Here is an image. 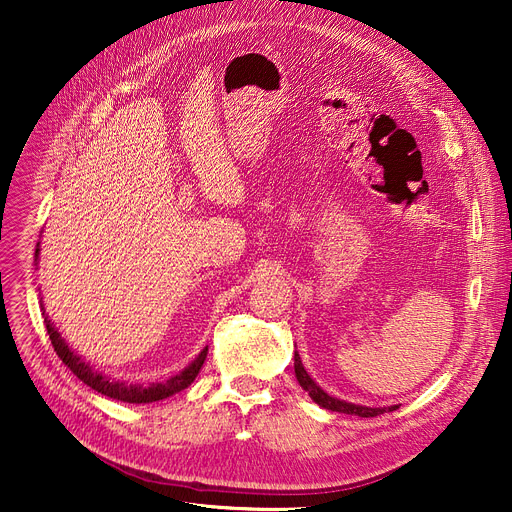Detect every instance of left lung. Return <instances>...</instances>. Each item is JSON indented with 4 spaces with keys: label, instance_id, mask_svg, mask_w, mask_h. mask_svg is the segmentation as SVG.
Listing matches in <instances>:
<instances>
[{
    "label": "left lung",
    "instance_id": "8db88e82",
    "mask_svg": "<svg viewBox=\"0 0 512 512\" xmlns=\"http://www.w3.org/2000/svg\"><path fill=\"white\" fill-rule=\"evenodd\" d=\"M294 375H297V380L301 384V388L305 392H309L311 400L317 402V405L321 409H328V411H336V413H346V415H359V417H378L382 413H390V411H396L398 405H392V407H365V405H355V402H346V400H340L336 396H330L328 392L321 390L315 380L311 378V375L307 373V369L303 367V361H301V355L294 353Z\"/></svg>",
    "mask_w": 512,
    "mask_h": 512
}]
</instances>
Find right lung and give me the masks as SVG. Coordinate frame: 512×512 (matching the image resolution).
<instances>
[{"mask_svg": "<svg viewBox=\"0 0 512 512\" xmlns=\"http://www.w3.org/2000/svg\"><path fill=\"white\" fill-rule=\"evenodd\" d=\"M39 242H37V249H35V261H39ZM43 309V307H41ZM45 315V311H43ZM45 328L49 334V340L53 344V351L58 353V357L62 359V363L76 375L80 382H85L87 386H91L93 390L101 392L103 396H110L114 400H122V402H132V405H141V402H155V400H164L184 388L191 386L197 378V373L203 367V361L207 357V346L203 351L195 357V361L188 363L180 373L172 375L170 380L166 382H155L149 386L143 384H128V382H120L110 378V375H105L101 371H97L91 363H87L83 357L76 355L72 348L66 344V340L62 338V334L58 332V328L51 324V319L45 315Z\"/></svg>", "mask_w": 512, "mask_h": 512, "instance_id": "add662e5", "label": "right lung"}]
</instances>
